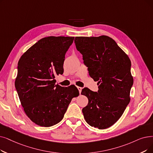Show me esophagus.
Wrapping results in <instances>:
<instances>
[{"mask_svg":"<svg viewBox=\"0 0 153 153\" xmlns=\"http://www.w3.org/2000/svg\"><path fill=\"white\" fill-rule=\"evenodd\" d=\"M77 89L79 90V93H80L81 94V90H82V88L81 87H79V86H77Z\"/></svg>","mask_w":153,"mask_h":153,"instance_id":"1","label":"esophagus"}]
</instances>
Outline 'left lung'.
Returning a JSON list of instances; mask_svg holds the SVG:
<instances>
[{"instance_id":"left-lung-1","label":"left lung","mask_w":153,"mask_h":153,"mask_svg":"<svg viewBox=\"0 0 153 153\" xmlns=\"http://www.w3.org/2000/svg\"><path fill=\"white\" fill-rule=\"evenodd\" d=\"M74 42L89 76L99 85L97 92L88 88L82 90L81 94L88 99L82 110L85 120L99 129L109 128L121 117L130 102L133 84L130 59L108 36L76 37Z\"/></svg>"}]
</instances>
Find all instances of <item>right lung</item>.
Segmentation results:
<instances>
[{"label": "right lung", "mask_w": 153, "mask_h": 153, "mask_svg": "<svg viewBox=\"0 0 153 153\" xmlns=\"http://www.w3.org/2000/svg\"><path fill=\"white\" fill-rule=\"evenodd\" d=\"M74 39L42 38L19 61L15 87L26 115L40 126L60 122L72 99L79 94L74 85L62 87L54 82L55 76L63 74L65 53Z\"/></svg>", "instance_id": "1"}]
</instances>
